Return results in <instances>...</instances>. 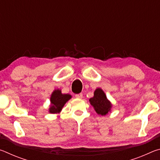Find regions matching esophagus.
Returning <instances> with one entry per match:
<instances>
[{
    "label": "esophagus",
    "mask_w": 160,
    "mask_h": 160,
    "mask_svg": "<svg viewBox=\"0 0 160 160\" xmlns=\"http://www.w3.org/2000/svg\"><path fill=\"white\" fill-rule=\"evenodd\" d=\"M82 93H80V94H75V97H76V98H78V99H81V98H82Z\"/></svg>",
    "instance_id": "obj_1"
}]
</instances>
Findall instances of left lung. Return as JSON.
<instances>
[{
  "label": "left lung",
  "mask_w": 160,
  "mask_h": 160,
  "mask_svg": "<svg viewBox=\"0 0 160 160\" xmlns=\"http://www.w3.org/2000/svg\"><path fill=\"white\" fill-rule=\"evenodd\" d=\"M90 102L95 112L102 116L108 113L112 107V104L107 99L104 92L101 88L96 89L94 92V97L90 99Z\"/></svg>",
  "instance_id": "1"
}]
</instances>
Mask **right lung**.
<instances>
[{
	"mask_svg": "<svg viewBox=\"0 0 160 160\" xmlns=\"http://www.w3.org/2000/svg\"><path fill=\"white\" fill-rule=\"evenodd\" d=\"M69 94H62L61 90H55L51 95V106L49 107V113H60L65 104L71 98Z\"/></svg>",
	"mask_w": 160,
	"mask_h": 160,
	"instance_id": "add662e5",
	"label": "right lung"
}]
</instances>
